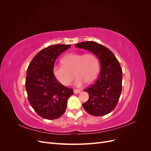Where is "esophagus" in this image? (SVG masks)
<instances>
[{"label":"esophagus","mask_w":151,"mask_h":151,"mask_svg":"<svg viewBox=\"0 0 151 151\" xmlns=\"http://www.w3.org/2000/svg\"><path fill=\"white\" fill-rule=\"evenodd\" d=\"M80 92H81V90H79V89H74V94H78Z\"/></svg>","instance_id":"esophagus-1"}]
</instances>
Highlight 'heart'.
Returning a JSON list of instances; mask_svg holds the SVG:
<instances>
[{
  "label": "heart",
  "mask_w": 151,
  "mask_h": 151,
  "mask_svg": "<svg viewBox=\"0 0 151 151\" xmlns=\"http://www.w3.org/2000/svg\"><path fill=\"white\" fill-rule=\"evenodd\" d=\"M62 65H55L53 74L63 86H68L77 77L75 84L81 86L84 83L90 84L96 79L99 72L98 58L92 53H70L62 59Z\"/></svg>",
  "instance_id": "1"
}]
</instances>
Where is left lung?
<instances>
[{"label":"left lung","mask_w":151,"mask_h":151,"mask_svg":"<svg viewBox=\"0 0 151 151\" xmlns=\"http://www.w3.org/2000/svg\"><path fill=\"white\" fill-rule=\"evenodd\" d=\"M76 47L88 50L99 59L101 71L96 81L84 91L89 98L83 106L90 115L103 116L116 107L122 93V70L119 62L108 48L94 42H84Z\"/></svg>","instance_id":"8db88e82"}]
</instances>
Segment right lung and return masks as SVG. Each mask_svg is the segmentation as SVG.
Instances as JSON below:
<instances>
[{
    "label": "right lung",
    "instance_id": "1",
    "mask_svg": "<svg viewBox=\"0 0 151 151\" xmlns=\"http://www.w3.org/2000/svg\"><path fill=\"white\" fill-rule=\"evenodd\" d=\"M70 45H54L36 55L27 69L26 89L29 102L38 115L54 120L64 113L67 100L74 94L72 89L66 88L57 80L53 68L57 58Z\"/></svg>",
    "mask_w": 151,
    "mask_h": 151
}]
</instances>
